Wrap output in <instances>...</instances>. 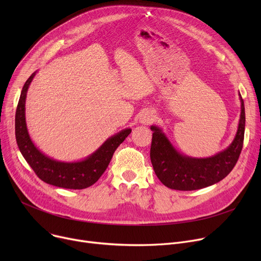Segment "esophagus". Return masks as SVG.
<instances>
[{
    "mask_svg": "<svg viewBox=\"0 0 261 261\" xmlns=\"http://www.w3.org/2000/svg\"><path fill=\"white\" fill-rule=\"evenodd\" d=\"M153 113L151 111H144L140 116V121L143 125H149L153 120Z\"/></svg>",
    "mask_w": 261,
    "mask_h": 261,
    "instance_id": "34e87169",
    "label": "esophagus"
}]
</instances>
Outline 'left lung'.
<instances>
[{
    "label": "left lung",
    "instance_id": "left-lung-1",
    "mask_svg": "<svg viewBox=\"0 0 261 261\" xmlns=\"http://www.w3.org/2000/svg\"><path fill=\"white\" fill-rule=\"evenodd\" d=\"M241 113L238 129L232 142L222 151L208 158H193L181 153L171 144L162 128L152 125V143L150 159L156 176L168 188L196 190L223 180L239 159L244 139L245 112L240 93Z\"/></svg>",
    "mask_w": 261,
    "mask_h": 261
}]
</instances>
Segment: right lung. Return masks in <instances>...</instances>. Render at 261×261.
Instances as JSON below:
<instances>
[{
  "label": "right lung",
  "mask_w": 261,
  "mask_h": 261,
  "mask_svg": "<svg viewBox=\"0 0 261 261\" xmlns=\"http://www.w3.org/2000/svg\"><path fill=\"white\" fill-rule=\"evenodd\" d=\"M37 72H34L26 80L16 111V140L20 152L35 173L47 184L67 189L90 187L98 181L107 169L116 148L126 140L131 133V129L126 128L110 136L92 154L79 161L63 162L46 155L31 139L25 117L27 91Z\"/></svg>",
  "instance_id": "1"
}]
</instances>
